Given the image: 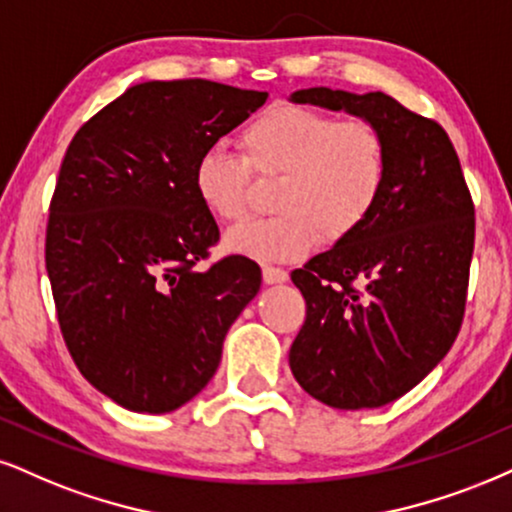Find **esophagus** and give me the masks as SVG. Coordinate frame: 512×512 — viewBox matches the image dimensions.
I'll return each instance as SVG.
<instances>
[{
  "mask_svg": "<svg viewBox=\"0 0 512 512\" xmlns=\"http://www.w3.org/2000/svg\"><path fill=\"white\" fill-rule=\"evenodd\" d=\"M287 280H289L287 270L275 268V266H263V282H266V285H282V282Z\"/></svg>",
  "mask_w": 512,
  "mask_h": 512,
  "instance_id": "34e87169",
  "label": "esophagus"
}]
</instances>
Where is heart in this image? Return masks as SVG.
I'll list each match as a JSON object with an SVG mask.
<instances>
[{"label":"heart","mask_w":512,"mask_h":512,"mask_svg":"<svg viewBox=\"0 0 512 512\" xmlns=\"http://www.w3.org/2000/svg\"><path fill=\"white\" fill-rule=\"evenodd\" d=\"M244 156L211 147L194 163V192L213 218L246 213L251 168L282 175L280 216L254 218L227 232V249L258 263L304 258L323 235L337 242L375 211L384 192L389 151L382 130L365 118H339L308 106H270L242 130Z\"/></svg>","instance_id":"b5f03b06"}]
</instances>
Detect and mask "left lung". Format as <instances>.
Listing matches in <instances>:
<instances>
[{"mask_svg":"<svg viewBox=\"0 0 512 512\" xmlns=\"http://www.w3.org/2000/svg\"><path fill=\"white\" fill-rule=\"evenodd\" d=\"M289 102L365 118L387 140L375 211L292 273L306 320L289 349V368L313 399L380 408L425 380L456 342L475 206L446 130L389 94L308 87Z\"/></svg>","mask_w":512,"mask_h":512,"instance_id":"left-lung-1","label":"left lung"}]
</instances>
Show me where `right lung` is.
<instances>
[{
  "mask_svg": "<svg viewBox=\"0 0 512 512\" xmlns=\"http://www.w3.org/2000/svg\"><path fill=\"white\" fill-rule=\"evenodd\" d=\"M266 99L201 78L140 82L68 144L44 261L63 342L118 406L156 415L194 399L261 289V268L244 256L194 268L220 232L192 175Z\"/></svg>",
  "mask_w": 512,
  "mask_h": 512,
  "instance_id": "obj_1",
  "label": "right lung"
}]
</instances>
